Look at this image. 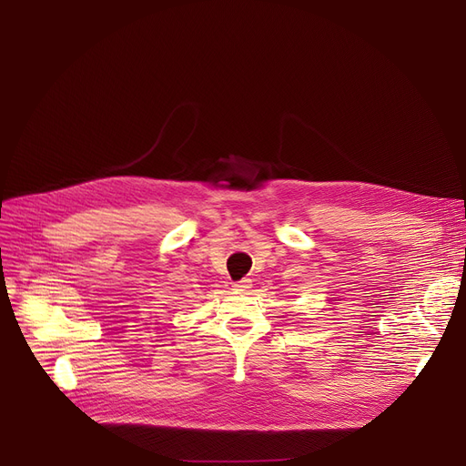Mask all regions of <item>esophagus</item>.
Segmentation results:
<instances>
[{"mask_svg":"<svg viewBox=\"0 0 466 466\" xmlns=\"http://www.w3.org/2000/svg\"><path fill=\"white\" fill-rule=\"evenodd\" d=\"M232 288H234V291H238V293H247V291L252 288V280H250V279H243V280L236 282Z\"/></svg>","mask_w":466,"mask_h":466,"instance_id":"esophagus-1","label":"esophagus"}]
</instances>
